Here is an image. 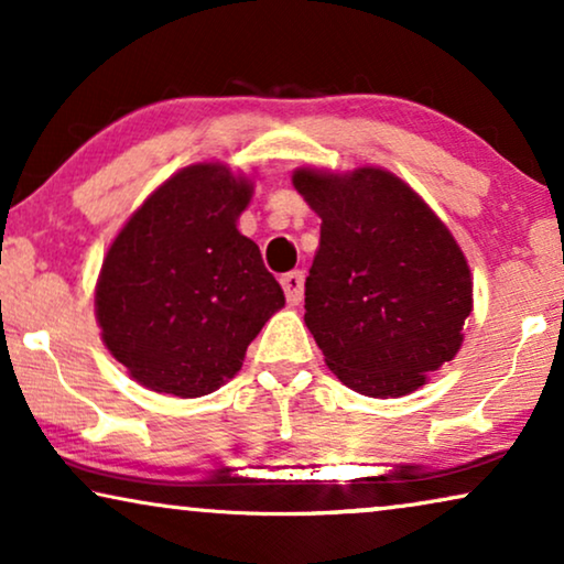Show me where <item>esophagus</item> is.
Masks as SVG:
<instances>
[{
    "instance_id": "1",
    "label": "esophagus",
    "mask_w": 564,
    "mask_h": 564,
    "mask_svg": "<svg viewBox=\"0 0 564 564\" xmlns=\"http://www.w3.org/2000/svg\"><path fill=\"white\" fill-rule=\"evenodd\" d=\"M282 288H284V295H288V303L290 305H300L303 303V290H305V274L295 269V272H288L282 274Z\"/></svg>"
}]
</instances>
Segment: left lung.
I'll use <instances>...</instances> for the list:
<instances>
[{
    "label": "left lung",
    "mask_w": 564,
    "mask_h": 564,
    "mask_svg": "<svg viewBox=\"0 0 564 564\" xmlns=\"http://www.w3.org/2000/svg\"><path fill=\"white\" fill-rule=\"evenodd\" d=\"M321 218L305 326L330 372L369 398H400L457 357L473 274L446 223L388 169L300 166Z\"/></svg>",
    "instance_id": "1"
}]
</instances>
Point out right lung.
Instances as JSON below:
<instances>
[{
	"mask_svg": "<svg viewBox=\"0 0 564 564\" xmlns=\"http://www.w3.org/2000/svg\"><path fill=\"white\" fill-rule=\"evenodd\" d=\"M251 176L220 161L184 166L130 215L95 288L102 344L138 384L210 395L236 377L261 326L284 307L259 246L238 230Z\"/></svg>",
	"mask_w": 564,
	"mask_h": 564,
	"instance_id": "obj_1",
	"label": "right lung"
}]
</instances>
